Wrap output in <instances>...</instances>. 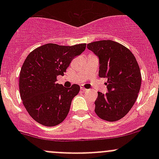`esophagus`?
Wrapping results in <instances>:
<instances>
[{
	"instance_id": "1",
	"label": "esophagus",
	"mask_w": 159,
	"mask_h": 159,
	"mask_svg": "<svg viewBox=\"0 0 159 159\" xmlns=\"http://www.w3.org/2000/svg\"><path fill=\"white\" fill-rule=\"evenodd\" d=\"M81 91H86V89H84V87H81Z\"/></svg>"
}]
</instances>
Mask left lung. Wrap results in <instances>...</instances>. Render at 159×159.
Segmentation results:
<instances>
[{"label": "left lung", "instance_id": "left-lung-1", "mask_svg": "<svg viewBox=\"0 0 159 159\" xmlns=\"http://www.w3.org/2000/svg\"><path fill=\"white\" fill-rule=\"evenodd\" d=\"M87 48L98 57L99 77L108 78V92H98L94 111L105 121L120 120L132 108L140 91L139 64L130 50L111 40L89 43Z\"/></svg>", "mask_w": 159, "mask_h": 159}]
</instances>
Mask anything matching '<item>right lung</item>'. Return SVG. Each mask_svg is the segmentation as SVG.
Returning a JSON list of instances; mask_svg holds the SVG:
<instances>
[{
  "mask_svg": "<svg viewBox=\"0 0 159 159\" xmlns=\"http://www.w3.org/2000/svg\"><path fill=\"white\" fill-rule=\"evenodd\" d=\"M85 48L86 44H46L26 57L20 72L19 90L23 105L37 122L52 127L65 119L80 86L65 88L56 82L57 77L63 76L70 61Z\"/></svg>",
  "mask_w": 159,
  "mask_h": 159,
  "instance_id": "obj_1",
  "label": "right lung"
}]
</instances>
